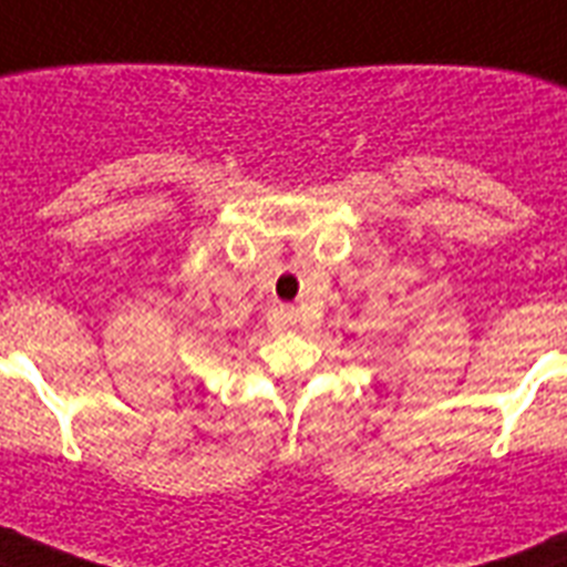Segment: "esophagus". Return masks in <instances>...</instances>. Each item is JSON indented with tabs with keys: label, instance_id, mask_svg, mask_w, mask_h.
Segmentation results:
<instances>
[{
	"label": "esophagus",
	"instance_id": "obj_1",
	"mask_svg": "<svg viewBox=\"0 0 567 567\" xmlns=\"http://www.w3.org/2000/svg\"><path fill=\"white\" fill-rule=\"evenodd\" d=\"M282 320H285V327H297V323H300V309L282 306Z\"/></svg>",
	"mask_w": 567,
	"mask_h": 567
}]
</instances>
